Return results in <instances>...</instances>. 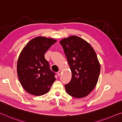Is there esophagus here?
Wrapping results in <instances>:
<instances>
[{
    "mask_svg": "<svg viewBox=\"0 0 122 122\" xmlns=\"http://www.w3.org/2000/svg\"><path fill=\"white\" fill-rule=\"evenodd\" d=\"M61 73H62V71H59L58 72H57V75H58L59 76H60Z\"/></svg>",
    "mask_w": 122,
    "mask_h": 122,
    "instance_id": "esophagus-1",
    "label": "esophagus"
}]
</instances>
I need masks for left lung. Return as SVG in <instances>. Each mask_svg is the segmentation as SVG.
<instances>
[{"instance_id": "obj_1", "label": "left lung", "mask_w": 122, "mask_h": 122, "mask_svg": "<svg viewBox=\"0 0 122 122\" xmlns=\"http://www.w3.org/2000/svg\"><path fill=\"white\" fill-rule=\"evenodd\" d=\"M67 57L72 76L65 86L66 92L75 98L86 97L95 87L100 64L92 46L80 37L72 36L60 41Z\"/></svg>"}]
</instances>
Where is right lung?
<instances>
[{
    "mask_svg": "<svg viewBox=\"0 0 122 122\" xmlns=\"http://www.w3.org/2000/svg\"><path fill=\"white\" fill-rule=\"evenodd\" d=\"M56 42L55 39L38 36L26 44L17 62V74L23 88L29 94L43 95L55 81V73L50 69L45 58L47 50Z\"/></svg>",
    "mask_w": 122,
    "mask_h": 122,
    "instance_id": "right-lung-1",
    "label": "right lung"
}]
</instances>
